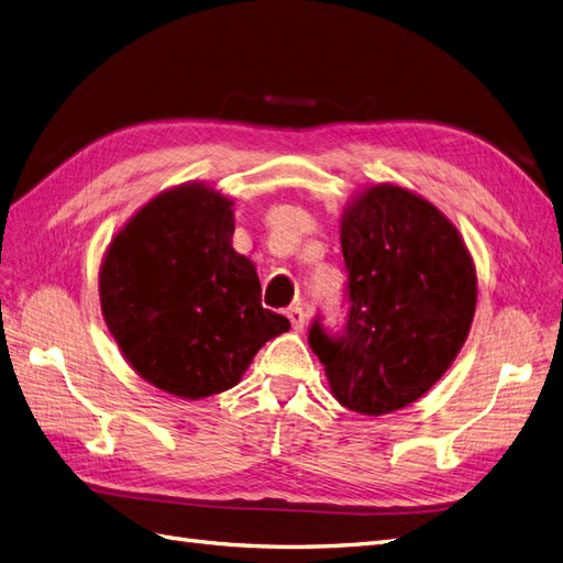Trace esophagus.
Wrapping results in <instances>:
<instances>
[{
    "instance_id": "esophagus-1",
    "label": "esophagus",
    "mask_w": 563,
    "mask_h": 563,
    "mask_svg": "<svg viewBox=\"0 0 563 563\" xmlns=\"http://www.w3.org/2000/svg\"><path fill=\"white\" fill-rule=\"evenodd\" d=\"M286 317H288V321H291L294 331H302V329H305V323H308V317H305L302 308H298V305H296V308H288Z\"/></svg>"
}]
</instances>
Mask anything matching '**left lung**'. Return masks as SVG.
Returning a JSON list of instances; mask_svg holds the SVG:
<instances>
[{
	"label": "left lung",
	"mask_w": 563,
	"mask_h": 563,
	"mask_svg": "<svg viewBox=\"0 0 563 563\" xmlns=\"http://www.w3.org/2000/svg\"><path fill=\"white\" fill-rule=\"evenodd\" d=\"M350 317L317 319L310 347L338 404L362 416L411 406L455 362L476 310V267L432 201L395 183L366 185L340 216Z\"/></svg>",
	"instance_id": "8db88e82"
}]
</instances>
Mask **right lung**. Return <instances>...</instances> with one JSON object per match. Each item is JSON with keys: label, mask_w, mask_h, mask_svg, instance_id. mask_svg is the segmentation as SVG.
<instances>
[{"label": "right lung", "mask_w": 563, "mask_h": 563, "mask_svg": "<svg viewBox=\"0 0 563 563\" xmlns=\"http://www.w3.org/2000/svg\"><path fill=\"white\" fill-rule=\"evenodd\" d=\"M234 201L207 183L152 197L106 249L100 310L143 380L203 399L242 380L253 356L291 329L261 305L255 265L232 249Z\"/></svg>", "instance_id": "right-lung-1"}]
</instances>
